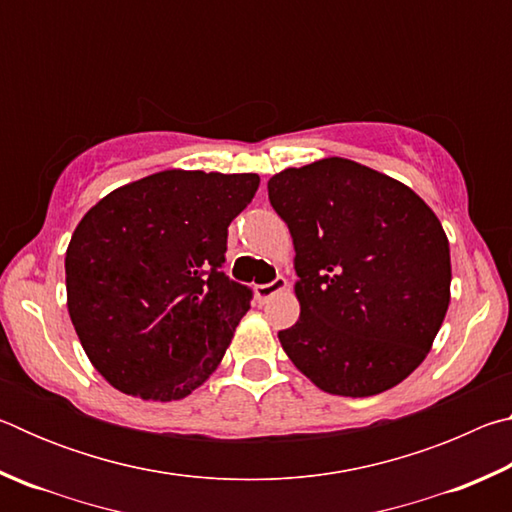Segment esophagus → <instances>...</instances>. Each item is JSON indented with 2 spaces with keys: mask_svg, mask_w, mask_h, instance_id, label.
<instances>
[{
  "mask_svg": "<svg viewBox=\"0 0 512 512\" xmlns=\"http://www.w3.org/2000/svg\"><path fill=\"white\" fill-rule=\"evenodd\" d=\"M287 289V280H284V277H275L273 282H268V284H257L255 287V296H257V300H268L271 296H275V293H280V291H284Z\"/></svg>",
  "mask_w": 512,
  "mask_h": 512,
  "instance_id": "esophagus-1",
  "label": "esophagus"
}]
</instances>
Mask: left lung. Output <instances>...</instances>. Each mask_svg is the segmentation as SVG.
<instances>
[{
  "label": "left lung",
  "mask_w": 512,
  "mask_h": 512,
  "mask_svg": "<svg viewBox=\"0 0 512 512\" xmlns=\"http://www.w3.org/2000/svg\"><path fill=\"white\" fill-rule=\"evenodd\" d=\"M268 201L296 248L300 318L280 343L320 391L368 397L431 350L452 262L438 216L395 178L345 158L284 169Z\"/></svg>",
  "instance_id": "left-lung-1"
}]
</instances>
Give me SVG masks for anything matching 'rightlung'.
Here are the masks:
<instances>
[{"instance_id": "1", "label": "right lung", "mask_w": 512, "mask_h": 512, "mask_svg": "<svg viewBox=\"0 0 512 512\" xmlns=\"http://www.w3.org/2000/svg\"><path fill=\"white\" fill-rule=\"evenodd\" d=\"M257 173L169 169L110 192L76 225L67 309L117 391L183 400L219 366L253 291L223 271L228 225Z\"/></svg>"}]
</instances>
